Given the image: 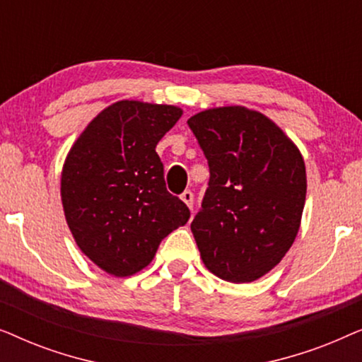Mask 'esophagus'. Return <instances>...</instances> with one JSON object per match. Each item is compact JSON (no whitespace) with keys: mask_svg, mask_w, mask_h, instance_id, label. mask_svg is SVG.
I'll list each match as a JSON object with an SVG mask.
<instances>
[{"mask_svg":"<svg viewBox=\"0 0 362 362\" xmlns=\"http://www.w3.org/2000/svg\"><path fill=\"white\" fill-rule=\"evenodd\" d=\"M181 199L186 202V204H187V207H189V209H192V204H194V194H192V191L186 189V191L182 192V194H181Z\"/></svg>","mask_w":362,"mask_h":362,"instance_id":"esophagus-1","label":"esophagus"}]
</instances>
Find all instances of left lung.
<instances>
[{
	"label": "left lung",
	"mask_w": 362,
	"mask_h": 362,
	"mask_svg": "<svg viewBox=\"0 0 362 362\" xmlns=\"http://www.w3.org/2000/svg\"><path fill=\"white\" fill-rule=\"evenodd\" d=\"M209 187L191 222L201 259L216 276L247 284L280 264L300 229L306 171L298 148L270 118L245 107L187 120Z\"/></svg>",
	"instance_id": "1"
}]
</instances>
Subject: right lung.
Instances as JSON below:
<instances>
[{
	"label": "right lung",
	"mask_w": 362,
	"mask_h": 362,
	"mask_svg": "<svg viewBox=\"0 0 362 362\" xmlns=\"http://www.w3.org/2000/svg\"><path fill=\"white\" fill-rule=\"evenodd\" d=\"M182 110L122 100L98 113L62 170L64 214L78 249L115 276L150 264L168 234L191 212L166 189L158 141Z\"/></svg>",
	"instance_id": "add662e5"
}]
</instances>
